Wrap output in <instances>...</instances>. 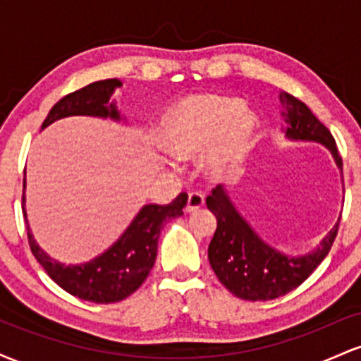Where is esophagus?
<instances>
[{"mask_svg": "<svg viewBox=\"0 0 361 361\" xmlns=\"http://www.w3.org/2000/svg\"><path fill=\"white\" fill-rule=\"evenodd\" d=\"M205 204L204 200V195L198 193V192H192L188 195V202H186V207L185 210L186 212H197L198 209H202Z\"/></svg>", "mask_w": 361, "mask_h": 361, "instance_id": "34e87169", "label": "esophagus"}]
</instances>
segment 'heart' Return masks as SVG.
Returning a JSON list of instances; mask_svg holds the SVG:
<instances>
[{"instance_id":"heart-1","label":"heart","mask_w":361,"mask_h":361,"mask_svg":"<svg viewBox=\"0 0 361 361\" xmlns=\"http://www.w3.org/2000/svg\"><path fill=\"white\" fill-rule=\"evenodd\" d=\"M255 132V118L235 98L200 94L173 105L161 122V142L171 154L192 157L215 146L210 166L224 169L243 154Z\"/></svg>"}]
</instances>
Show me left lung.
Segmentation results:
<instances>
[{
	"mask_svg": "<svg viewBox=\"0 0 361 361\" xmlns=\"http://www.w3.org/2000/svg\"><path fill=\"white\" fill-rule=\"evenodd\" d=\"M280 100L287 109L283 115L288 123V137L324 144L343 171V159L338 154L336 140L329 128L307 105L288 93H281ZM205 202L217 217V229L209 244L210 267L224 287L243 300H273L295 290L321 264L338 235L339 222L316 251L299 258H288L261 241L247 222L235 212L221 185L215 186Z\"/></svg>",
	"mask_w": 361,
	"mask_h": 361,
	"instance_id": "8db88e82",
	"label": "left lung"
}]
</instances>
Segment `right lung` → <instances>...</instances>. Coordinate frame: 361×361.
Returning a JSON list of instances; mask_svg holds the SVG:
<instances>
[{
    "label": "right lung",
    "instance_id": "obj_1",
    "mask_svg": "<svg viewBox=\"0 0 361 361\" xmlns=\"http://www.w3.org/2000/svg\"><path fill=\"white\" fill-rule=\"evenodd\" d=\"M120 85L122 82L118 80H103L66 94L49 111L42 128L69 115H94V117L118 120V111L109 100L114 90ZM186 200L188 195L183 192L168 205H146L109 251L91 259L90 263L78 264V267H64L49 258L34 241V235L30 234L27 224L28 244L35 259L42 264L47 275L68 293L94 304L120 302L132 295L146 281L149 271L154 267L157 239L163 224L168 219L183 215ZM23 202L25 195H22V204Z\"/></svg>",
    "mask_w": 361,
    "mask_h": 361
}]
</instances>
